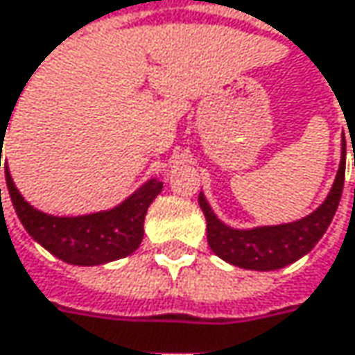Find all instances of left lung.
<instances>
[{"instance_id":"left-lung-1","label":"left lung","mask_w":355,"mask_h":355,"mask_svg":"<svg viewBox=\"0 0 355 355\" xmlns=\"http://www.w3.org/2000/svg\"><path fill=\"white\" fill-rule=\"evenodd\" d=\"M355 152V150H354ZM345 178V140L341 142V162L327 199L299 221L282 225H264L254 230H234L217 219L203 193L199 205L207 219L209 248L225 262L245 270H278L309 254L327 232L338 211Z\"/></svg>"}]
</instances>
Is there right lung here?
<instances>
[{
  "label": "right lung",
  "instance_id": "obj_1",
  "mask_svg": "<svg viewBox=\"0 0 355 355\" xmlns=\"http://www.w3.org/2000/svg\"><path fill=\"white\" fill-rule=\"evenodd\" d=\"M3 130L8 128H0V166L6 138ZM6 182L14 209L26 232L50 254L77 266H99L136 252L144 238L146 211L162 191V182L152 178L113 209L79 217H56L34 209L28 201H24L8 166Z\"/></svg>",
  "mask_w": 355,
  "mask_h": 355
}]
</instances>
